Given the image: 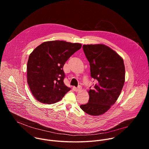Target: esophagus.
Here are the masks:
<instances>
[{
	"label": "esophagus",
	"instance_id": "esophagus-1",
	"mask_svg": "<svg viewBox=\"0 0 149 149\" xmlns=\"http://www.w3.org/2000/svg\"><path fill=\"white\" fill-rule=\"evenodd\" d=\"M81 90H82V87H81V86H79L77 88H75V91H76L77 92L80 91H81Z\"/></svg>",
	"mask_w": 149,
	"mask_h": 149
}]
</instances>
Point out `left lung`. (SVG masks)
I'll use <instances>...</instances> for the list:
<instances>
[{
	"instance_id": "8db88e82",
	"label": "left lung",
	"mask_w": 149,
	"mask_h": 149,
	"mask_svg": "<svg viewBox=\"0 0 149 149\" xmlns=\"http://www.w3.org/2000/svg\"><path fill=\"white\" fill-rule=\"evenodd\" d=\"M82 48L90 62L91 76L97 83L88 91V102L80 108L91 116L102 115L116 102L121 92L125 81L124 61L116 52L103 44L84 45Z\"/></svg>"
}]
</instances>
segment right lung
Wrapping results in <instances>:
<instances>
[{
  "label": "right lung",
  "instance_id": "add662e5",
  "mask_svg": "<svg viewBox=\"0 0 149 149\" xmlns=\"http://www.w3.org/2000/svg\"><path fill=\"white\" fill-rule=\"evenodd\" d=\"M82 45L63 40L45 42L30 54L27 63V82L38 101L51 104L58 102L71 88L63 83V67Z\"/></svg>",
  "mask_w": 149,
  "mask_h": 149
}]
</instances>
